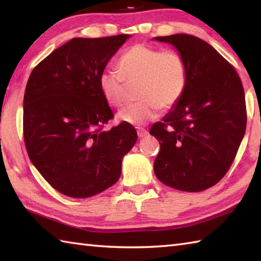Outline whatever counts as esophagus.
Here are the masks:
<instances>
[{"mask_svg": "<svg viewBox=\"0 0 261 261\" xmlns=\"http://www.w3.org/2000/svg\"><path fill=\"white\" fill-rule=\"evenodd\" d=\"M138 137L139 138H145L148 135V131L146 129H143V127H138Z\"/></svg>", "mask_w": 261, "mask_h": 261, "instance_id": "esophagus-1", "label": "esophagus"}]
</instances>
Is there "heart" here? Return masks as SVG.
Segmentation results:
<instances>
[{"label": "heart", "mask_w": 261, "mask_h": 261, "mask_svg": "<svg viewBox=\"0 0 261 261\" xmlns=\"http://www.w3.org/2000/svg\"><path fill=\"white\" fill-rule=\"evenodd\" d=\"M118 68L103 70L98 85L105 99L114 107L124 102L126 83H137L139 101L121 109L116 118L123 123L141 126L158 116L159 109L174 107L184 94L188 68L184 57L173 50L163 51L135 45L122 55Z\"/></svg>", "instance_id": "b5f03b06"}]
</instances>
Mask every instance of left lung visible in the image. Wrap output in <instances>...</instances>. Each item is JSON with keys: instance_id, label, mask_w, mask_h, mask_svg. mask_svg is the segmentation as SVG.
<instances>
[{"instance_id": "8db88e82", "label": "left lung", "mask_w": 261, "mask_h": 261, "mask_svg": "<svg viewBox=\"0 0 261 261\" xmlns=\"http://www.w3.org/2000/svg\"><path fill=\"white\" fill-rule=\"evenodd\" d=\"M153 40L170 43L188 68L181 98L150 129L160 143L154 174L176 190H207L229 170L245 136L246 98L240 77L197 37L176 33Z\"/></svg>"}]
</instances>
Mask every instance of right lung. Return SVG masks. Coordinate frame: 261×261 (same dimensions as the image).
<instances>
[{
  "label": "right lung",
  "mask_w": 261,
  "mask_h": 261,
  "mask_svg": "<svg viewBox=\"0 0 261 261\" xmlns=\"http://www.w3.org/2000/svg\"><path fill=\"white\" fill-rule=\"evenodd\" d=\"M130 35L73 38L36 66L23 98V136L33 166L55 190L85 198L111 187L137 141L132 125L103 130L113 118L98 85Z\"/></svg>",
  "instance_id": "add662e5"
}]
</instances>
